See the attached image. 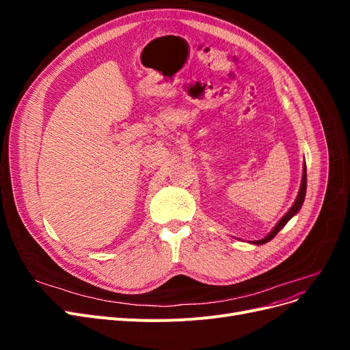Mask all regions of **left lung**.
<instances>
[{"label":"left lung","mask_w":350,"mask_h":350,"mask_svg":"<svg viewBox=\"0 0 350 350\" xmlns=\"http://www.w3.org/2000/svg\"><path fill=\"white\" fill-rule=\"evenodd\" d=\"M305 194H306V165L304 163V169H302V181H301V187H299L298 196H296L295 203H293L292 207L288 210V213H286V215L278 221L276 226H274V228L269 232V235H266L262 239L252 241L251 243H254V245H262V243H266V242L271 241L274 237H276V235L279 234V230L283 229L284 225L288 224V221L301 210V207H302V204H304V200H305Z\"/></svg>","instance_id":"left-lung-1"}]
</instances>
